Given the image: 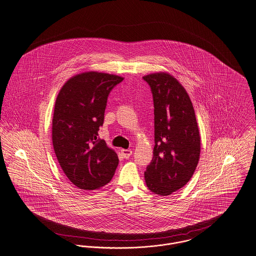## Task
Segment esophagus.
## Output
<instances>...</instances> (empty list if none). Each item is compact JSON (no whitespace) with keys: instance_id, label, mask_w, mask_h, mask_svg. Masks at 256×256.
<instances>
[{"instance_id":"1","label":"esophagus","mask_w":256,"mask_h":256,"mask_svg":"<svg viewBox=\"0 0 256 256\" xmlns=\"http://www.w3.org/2000/svg\"><path fill=\"white\" fill-rule=\"evenodd\" d=\"M132 150H121V154H122V156H123V158H129L130 156H131V154H132Z\"/></svg>"}]
</instances>
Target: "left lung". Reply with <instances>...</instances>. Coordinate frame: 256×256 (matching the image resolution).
<instances>
[{
    "instance_id": "obj_1",
    "label": "left lung",
    "mask_w": 256,
    "mask_h": 256,
    "mask_svg": "<svg viewBox=\"0 0 256 256\" xmlns=\"http://www.w3.org/2000/svg\"><path fill=\"white\" fill-rule=\"evenodd\" d=\"M154 106V148L144 172L146 186L160 196H169L192 178L200 154V137L190 96L168 73L144 76Z\"/></svg>"
}]
</instances>
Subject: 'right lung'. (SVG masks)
<instances>
[{
    "label": "right lung",
    "instance_id": "obj_1",
    "mask_svg": "<svg viewBox=\"0 0 256 256\" xmlns=\"http://www.w3.org/2000/svg\"><path fill=\"white\" fill-rule=\"evenodd\" d=\"M122 77L84 72L71 77L56 96L52 117V146L70 182L82 190L108 184L119 162L116 152L98 138L110 91Z\"/></svg>",
    "mask_w": 256,
    "mask_h": 256
}]
</instances>
